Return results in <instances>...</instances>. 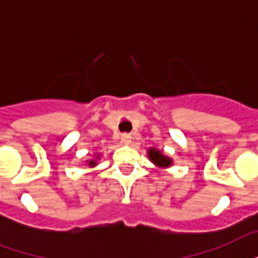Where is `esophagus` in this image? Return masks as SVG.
<instances>
[{"mask_svg":"<svg viewBox=\"0 0 258 258\" xmlns=\"http://www.w3.org/2000/svg\"><path fill=\"white\" fill-rule=\"evenodd\" d=\"M121 142L124 143V145H130V143L133 142V137L131 135H123L121 137Z\"/></svg>","mask_w":258,"mask_h":258,"instance_id":"esophagus-1","label":"esophagus"}]
</instances>
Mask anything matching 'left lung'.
<instances>
[{
    "instance_id": "1",
    "label": "left lung",
    "mask_w": 258,
    "mask_h": 258,
    "mask_svg": "<svg viewBox=\"0 0 258 258\" xmlns=\"http://www.w3.org/2000/svg\"><path fill=\"white\" fill-rule=\"evenodd\" d=\"M147 155H149V158H150L151 162L154 165H157L158 168H168V166H170V165L173 164V161L170 160V158H168L166 155H164L160 150H157L154 147L149 149Z\"/></svg>"
}]
</instances>
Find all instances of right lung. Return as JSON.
Returning a JSON list of instances; mask_svg holds the SVG:
<instances>
[{
    "label": "right lung",
    "instance_id": "obj_1",
    "mask_svg": "<svg viewBox=\"0 0 258 258\" xmlns=\"http://www.w3.org/2000/svg\"><path fill=\"white\" fill-rule=\"evenodd\" d=\"M88 165H89L90 168H93V166H96V165H97V162H96V160H90V161H88Z\"/></svg>",
    "mask_w": 258,
    "mask_h": 258
}]
</instances>
